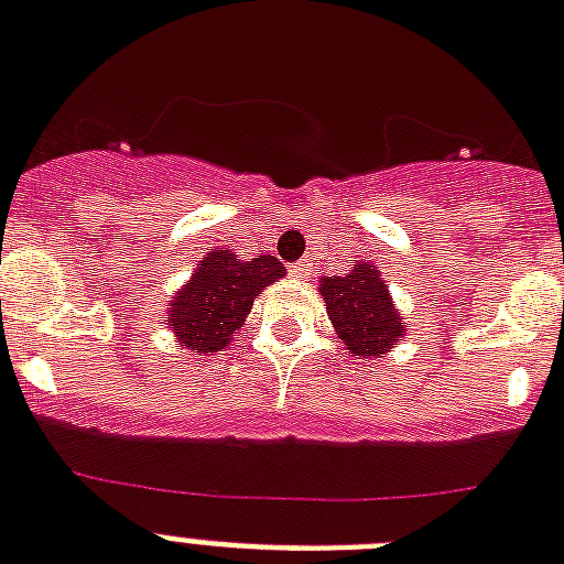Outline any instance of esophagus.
Wrapping results in <instances>:
<instances>
[{"mask_svg": "<svg viewBox=\"0 0 564 564\" xmlns=\"http://www.w3.org/2000/svg\"><path fill=\"white\" fill-rule=\"evenodd\" d=\"M290 272H292V278H295V281H304L306 274H310V263H306V260H301V263L290 267Z\"/></svg>", "mask_w": 564, "mask_h": 564, "instance_id": "34e87169", "label": "esophagus"}]
</instances>
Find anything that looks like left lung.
Returning a JSON list of instances; mask_svg holds the SVG:
<instances>
[{
	"label": "left lung",
	"instance_id": "1",
	"mask_svg": "<svg viewBox=\"0 0 564 564\" xmlns=\"http://www.w3.org/2000/svg\"><path fill=\"white\" fill-rule=\"evenodd\" d=\"M321 295L338 338L361 358L384 355L404 333L387 283L370 263L355 267L344 278H324Z\"/></svg>",
	"mask_w": 564,
	"mask_h": 564
}]
</instances>
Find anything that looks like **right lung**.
<instances>
[{"instance_id":"1","label":"right lung","mask_w":564,"mask_h":564,"mask_svg":"<svg viewBox=\"0 0 564 564\" xmlns=\"http://www.w3.org/2000/svg\"><path fill=\"white\" fill-rule=\"evenodd\" d=\"M286 272L274 254L238 260L229 249H217L197 263V272L177 292L169 310V326L186 349L197 355L224 352L231 335L252 310L254 295Z\"/></svg>"}]
</instances>
